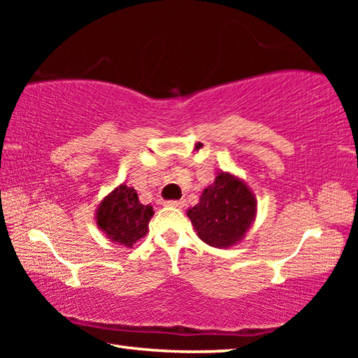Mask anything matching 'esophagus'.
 I'll return each instance as SVG.
<instances>
[{
  "mask_svg": "<svg viewBox=\"0 0 358 358\" xmlns=\"http://www.w3.org/2000/svg\"><path fill=\"white\" fill-rule=\"evenodd\" d=\"M185 205V201H167L166 207H175V208H181Z\"/></svg>",
  "mask_w": 358,
  "mask_h": 358,
  "instance_id": "1",
  "label": "esophagus"
}]
</instances>
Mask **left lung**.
Masks as SVG:
<instances>
[{"label":"left lung","instance_id":"8db88e82","mask_svg":"<svg viewBox=\"0 0 358 358\" xmlns=\"http://www.w3.org/2000/svg\"><path fill=\"white\" fill-rule=\"evenodd\" d=\"M257 201L243 180L220 172L202 192L196 207L187 210L203 243L213 248L238 245L256 220Z\"/></svg>","mask_w":358,"mask_h":358}]
</instances>
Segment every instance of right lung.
Instances as JSON below:
<instances>
[{"instance_id": "obj_1", "label": "right lung", "mask_w": 358, "mask_h": 358, "mask_svg": "<svg viewBox=\"0 0 358 358\" xmlns=\"http://www.w3.org/2000/svg\"><path fill=\"white\" fill-rule=\"evenodd\" d=\"M153 215V207L141 203L134 187L120 185L102 199L94 220L98 229L115 245L132 248L147 235Z\"/></svg>"}]
</instances>
